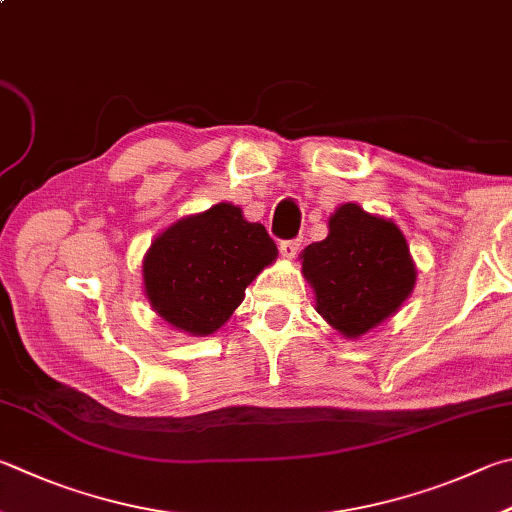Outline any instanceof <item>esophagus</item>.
<instances>
[{
    "instance_id": "obj_1",
    "label": "esophagus",
    "mask_w": 512,
    "mask_h": 512,
    "mask_svg": "<svg viewBox=\"0 0 512 512\" xmlns=\"http://www.w3.org/2000/svg\"><path fill=\"white\" fill-rule=\"evenodd\" d=\"M300 250V239H284L280 241V253L284 259H293Z\"/></svg>"
}]
</instances>
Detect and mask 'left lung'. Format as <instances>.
<instances>
[{
    "label": "left lung",
    "mask_w": 512,
    "mask_h": 512,
    "mask_svg": "<svg viewBox=\"0 0 512 512\" xmlns=\"http://www.w3.org/2000/svg\"><path fill=\"white\" fill-rule=\"evenodd\" d=\"M315 311L345 338H360L401 309L416 284L410 246L392 219L342 203L327 239L302 250Z\"/></svg>",
    "instance_id": "1"
}]
</instances>
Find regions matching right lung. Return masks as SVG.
Returning a JSON list of instances; mask_svg holds the SVG:
<instances>
[{
	"label": "right lung",
	"mask_w": 512,
	"mask_h": 512,
	"mask_svg": "<svg viewBox=\"0 0 512 512\" xmlns=\"http://www.w3.org/2000/svg\"><path fill=\"white\" fill-rule=\"evenodd\" d=\"M275 257L277 246L262 224H250L232 203H217L152 241L143 259L145 295L174 329L210 336Z\"/></svg>",
	"instance_id": "obj_1"
}]
</instances>
